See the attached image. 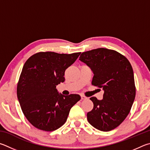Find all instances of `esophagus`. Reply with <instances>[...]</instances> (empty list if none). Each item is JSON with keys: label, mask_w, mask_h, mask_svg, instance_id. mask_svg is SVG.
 <instances>
[{"label": "esophagus", "mask_w": 150, "mask_h": 150, "mask_svg": "<svg viewBox=\"0 0 150 150\" xmlns=\"http://www.w3.org/2000/svg\"><path fill=\"white\" fill-rule=\"evenodd\" d=\"M81 99H82V100H83V99H87V98H86V97L85 96L81 95Z\"/></svg>", "instance_id": "esophagus-1"}]
</instances>
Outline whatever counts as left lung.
Wrapping results in <instances>:
<instances>
[{
    "mask_svg": "<svg viewBox=\"0 0 150 150\" xmlns=\"http://www.w3.org/2000/svg\"><path fill=\"white\" fill-rule=\"evenodd\" d=\"M79 60L93 73L92 85L104 91L103 98L90 99L93 108L87 113L88 122L101 131H110L123 122L136 96L132 67L125 56L104 48L83 52Z\"/></svg>",
    "mask_w": 150,
    "mask_h": 150,
    "instance_id": "1",
    "label": "left lung"
}]
</instances>
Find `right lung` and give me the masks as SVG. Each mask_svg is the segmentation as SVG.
<instances>
[{"mask_svg": "<svg viewBox=\"0 0 150 150\" xmlns=\"http://www.w3.org/2000/svg\"><path fill=\"white\" fill-rule=\"evenodd\" d=\"M81 52L59 54L40 52L26 60L17 86V97L23 115L33 127L53 131L64 124L70 110L81 99L64 96L56 86L64 82V72Z\"/></svg>", "mask_w": 150, "mask_h": 150, "instance_id": "right-lung-1", "label": "right lung"}]
</instances>
